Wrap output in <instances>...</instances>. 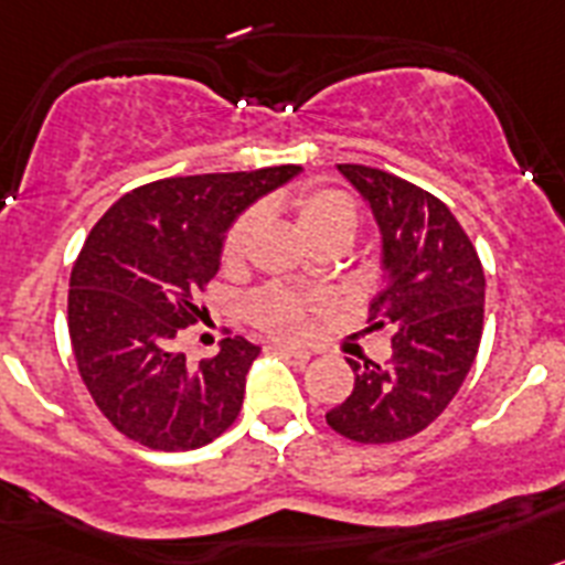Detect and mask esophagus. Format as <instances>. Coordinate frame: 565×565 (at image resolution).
<instances>
[{"mask_svg": "<svg viewBox=\"0 0 565 565\" xmlns=\"http://www.w3.org/2000/svg\"><path fill=\"white\" fill-rule=\"evenodd\" d=\"M276 352L281 354V358L287 360V363L298 365V369H301V365H307L309 358H312V354H309L307 349H292V345H276Z\"/></svg>", "mask_w": 565, "mask_h": 565, "instance_id": "34e87169", "label": "esophagus"}]
</instances>
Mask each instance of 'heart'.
I'll use <instances>...</instances> for the list:
<instances>
[{
  "mask_svg": "<svg viewBox=\"0 0 565 565\" xmlns=\"http://www.w3.org/2000/svg\"><path fill=\"white\" fill-rule=\"evenodd\" d=\"M292 207L298 227L315 247L334 245L343 250L358 236L360 205L349 191L312 188V191H301L295 196ZM258 222H262V207H247L231 222L220 250L225 267H238L245 262ZM315 307L318 301L309 292L287 287V284H267L247 298V318L273 338L295 340L309 329V315Z\"/></svg>",
  "mask_w": 565,
  "mask_h": 565,
  "instance_id": "1",
  "label": "heart"
}]
</instances>
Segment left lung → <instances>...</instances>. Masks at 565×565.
<instances>
[{
  "mask_svg": "<svg viewBox=\"0 0 565 565\" xmlns=\"http://www.w3.org/2000/svg\"><path fill=\"white\" fill-rule=\"evenodd\" d=\"M383 231L385 287L365 329H391V358L349 360L354 391L327 414L329 428L360 445H388L425 430L450 405L479 354L484 270L450 207L425 188L343 162Z\"/></svg>",
  "mask_w": 565,
  "mask_h": 565,
  "instance_id": "obj_1",
  "label": "left lung"
}]
</instances>
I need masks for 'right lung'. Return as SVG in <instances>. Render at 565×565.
<instances>
[{
    "label": "right lung",
    "mask_w": 565,
    "mask_h": 565,
    "mask_svg": "<svg viewBox=\"0 0 565 565\" xmlns=\"http://www.w3.org/2000/svg\"><path fill=\"white\" fill-rule=\"evenodd\" d=\"M301 166L169 177L120 196L86 236L70 276L67 327L86 391L111 428L151 450H194L225 434L245 399L256 343L222 340L188 365L182 332L220 270L222 233Z\"/></svg>",
    "instance_id": "1"
}]
</instances>
